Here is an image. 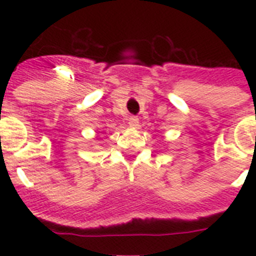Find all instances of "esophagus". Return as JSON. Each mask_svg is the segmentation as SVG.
Instances as JSON below:
<instances>
[{
	"instance_id": "obj_1",
	"label": "esophagus",
	"mask_w": 256,
	"mask_h": 256,
	"mask_svg": "<svg viewBox=\"0 0 256 256\" xmlns=\"http://www.w3.org/2000/svg\"><path fill=\"white\" fill-rule=\"evenodd\" d=\"M138 118L137 116H130V119H128V124H130V126H133V128H136V126H138Z\"/></svg>"
}]
</instances>
